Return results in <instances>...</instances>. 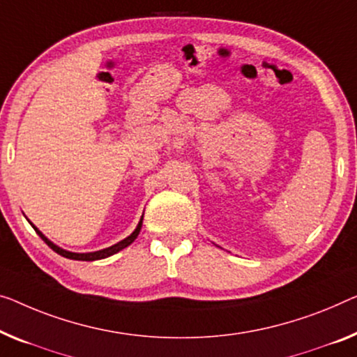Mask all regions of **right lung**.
<instances>
[{"instance_id": "obj_1", "label": "right lung", "mask_w": 357, "mask_h": 357, "mask_svg": "<svg viewBox=\"0 0 357 357\" xmlns=\"http://www.w3.org/2000/svg\"><path fill=\"white\" fill-rule=\"evenodd\" d=\"M33 227H35V226H33ZM141 227H142V218H141L139 225H137V227L135 229V232H132L130 237H126L125 241L115 243V245H112V247H109V248H104V250H99V252H94V253H72V252H67V250H62V248H59L57 245H54V243H52V242L47 241V238H46L45 236H43V234H41L38 229H36V227H35V231L38 232L43 241H45V242L47 243V245H50L52 250H54L56 253H59L61 257L68 258V259H78V261H94V259L107 258V257H110V255H114V253H116V252H120V250L126 248L128 245H131V243L135 242V238H136L137 236H139Z\"/></svg>"}]
</instances>
